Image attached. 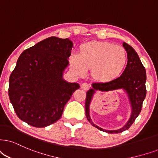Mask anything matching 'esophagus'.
Segmentation results:
<instances>
[{
  "label": "esophagus",
  "instance_id": "34e87169",
  "mask_svg": "<svg viewBox=\"0 0 158 158\" xmlns=\"http://www.w3.org/2000/svg\"><path fill=\"white\" fill-rule=\"evenodd\" d=\"M90 87H91L90 85L87 83H83L81 86V89H84V90H88V89L90 88Z\"/></svg>",
  "mask_w": 158,
  "mask_h": 158
}]
</instances>
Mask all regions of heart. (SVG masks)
<instances>
[{
    "label": "heart",
    "instance_id": "obj_1",
    "mask_svg": "<svg viewBox=\"0 0 158 158\" xmlns=\"http://www.w3.org/2000/svg\"><path fill=\"white\" fill-rule=\"evenodd\" d=\"M125 49L120 46L103 41H90L79 48V52L70 56L76 73L83 75L92 69V76L102 82L112 81L121 74L127 63Z\"/></svg>",
    "mask_w": 158,
    "mask_h": 158
}]
</instances>
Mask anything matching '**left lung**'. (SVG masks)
I'll return each mask as SVG.
<instances>
[{
    "label": "left lung",
    "mask_w": 158,
    "mask_h": 158,
    "mask_svg": "<svg viewBox=\"0 0 158 158\" xmlns=\"http://www.w3.org/2000/svg\"><path fill=\"white\" fill-rule=\"evenodd\" d=\"M123 47L127 54V63L122 75L117 79L108 81V82L93 83L92 85L93 89L87 91V96H86L85 113L87 120L93 126L99 129L100 131H105L109 133H121L124 131H126L132 125L135 119L137 118L141 112L143 101L147 94L145 85L147 76H146L145 68L141 63L136 52L133 49L132 47L125 42L123 43ZM122 88L125 89L129 93L130 100L132 106V114L129 121L123 128L116 131H106L96 127L91 121L89 115V105L94 92L97 89L102 91H109Z\"/></svg>",
    "instance_id": "left-lung-1"
}]
</instances>
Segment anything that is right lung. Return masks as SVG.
<instances>
[{"mask_svg": "<svg viewBox=\"0 0 158 158\" xmlns=\"http://www.w3.org/2000/svg\"><path fill=\"white\" fill-rule=\"evenodd\" d=\"M73 44L50 37L25 49L9 77V96L17 117L30 125L43 127L62 117L77 83L63 79Z\"/></svg>", "mask_w": 158, "mask_h": 158, "instance_id": "right-lung-1", "label": "right lung"}]
</instances>
